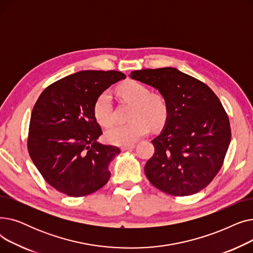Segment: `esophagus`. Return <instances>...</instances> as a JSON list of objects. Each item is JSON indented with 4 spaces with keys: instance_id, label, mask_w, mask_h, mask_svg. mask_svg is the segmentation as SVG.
Listing matches in <instances>:
<instances>
[{
    "instance_id": "esophagus-1",
    "label": "esophagus",
    "mask_w": 253,
    "mask_h": 253,
    "mask_svg": "<svg viewBox=\"0 0 253 253\" xmlns=\"http://www.w3.org/2000/svg\"><path fill=\"white\" fill-rule=\"evenodd\" d=\"M135 145L134 144H130V145H123V147H121V151L125 152V151H129V150H132L134 149Z\"/></svg>"
}]
</instances>
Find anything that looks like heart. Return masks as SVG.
<instances>
[{"label": "heart", "mask_w": 253, "mask_h": 253, "mask_svg": "<svg viewBox=\"0 0 253 253\" xmlns=\"http://www.w3.org/2000/svg\"><path fill=\"white\" fill-rule=\"evenodd\" d=\"M118 94L132 103L129 113L131 121L115 124L105 131L104 138L111 144L130 145L147 135L150 127H162L168 117V104L160 93L151 92L150 88L137 81H128L120 86ZM93 115L98 124L108 126L113 121L112 97L103 91L93 104Z\"/></svg>", "instance_id": "heart-1"}]
</instances>
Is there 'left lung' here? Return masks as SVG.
<instances>
[{
    "instance_id": "obj_1",
    "label": "left lung",
    "mask_w": 253,
    "mask_h": 253,
    "mask_svg": "<svg viewBox=\"0 0 253 253\" xmlns=\"http://www.w3.org/2000/svg\"><path fill=\"white\" fill-rule=\"evenodd\" d=\"M165 97L168 117L152 140L155 153L144 166L150 182L172 196L200 192L220 170L231 141L229 117L215 93L174 68L131 72Z\"/></svg>"
}]
</instances>
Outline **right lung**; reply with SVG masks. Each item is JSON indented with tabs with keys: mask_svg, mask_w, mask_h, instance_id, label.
<instances>
[{
	"mask_svg": "<svg viewBox=\"0 0 253 253\" xmlns=\"http://www.w3.org/2000/svg\"><path fill=\"white\" fill-rule=\"evenodd\" d=\"M126 76L116 71H82L48 86L31 116L28 150L44 179L60 193L83 197L109 181V166L120 149L97 142L101 128L95 99Z\"/></svg>",
	"mask_w": 253,
	"mask_h": 253,
	"instance_id": "right-lung-1",
	"label": "right lung"
}]
</instances>
